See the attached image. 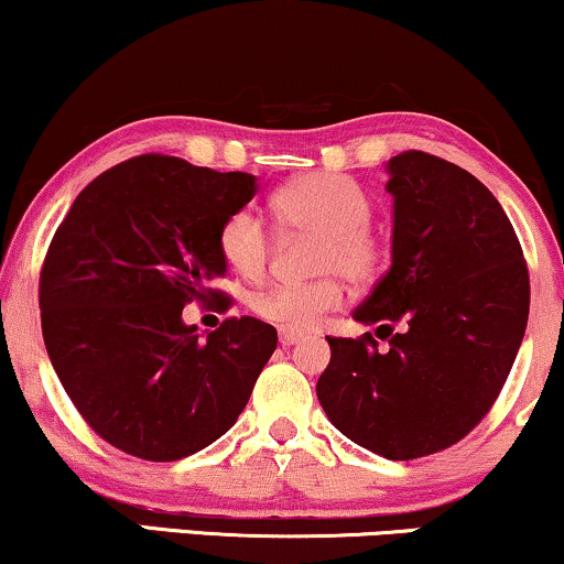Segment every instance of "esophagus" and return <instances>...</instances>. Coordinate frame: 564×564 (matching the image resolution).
I'll use <instances>...</instances> for the list:
<instances>
[{
    "instance_id": "34e87169",
    "label": "esophagus",
    "mask_w": 564,
    "mask_h": 564,
    "mask_svg": "<svg viewBox=\"0 0 564 564\" xmlns=\"http://www.w3.org/2000/svg\"><path fill=\"white\" fill-rule=\"evenodd\" d=\"M301 339H303L301 332H295V329H280V343H282L284 347L301 343Z\"/></svg>"
}]
</instances>
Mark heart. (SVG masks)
<instances>
[{
    "label": "heart",
    "mask_w": 564,
    "mask_h": 564,
    "mask_svg": "<svg viewBox=\"0 0 564 564\" xmlns=\"http://www.w3.org/2000/svg\"><path fill=\"white\" fill-rule=\"evenodd\" d=\"M271 212L282 232L316 235L314 282H276L250 297L256 316L282 329H314L345 297L343 276L350 284L377 280L381 248L371 235L373 204L350 177L311 172L290 180L271 196ZM219 253L235 274L256 280L267 269L271 235L253 208H238L219 227Z\"/></svg>",
    "instance_id": "1"
}]
</instances>
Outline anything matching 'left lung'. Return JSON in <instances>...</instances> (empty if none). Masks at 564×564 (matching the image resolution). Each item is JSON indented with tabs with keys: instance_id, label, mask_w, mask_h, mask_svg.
<instances>
[{
	"instance_id": "1",
	"label": "left lung",
	"mask_w": 564,
	"mask_h": 564,
	"mask_svg": "<svg viewBox=\"0 0 564 564\" xmlns=\"http://www.w3.org/2000/svg\"><path fill=\"white\" fill-rule=\"evenodd\" d=\"M387 172L392 267L352 316L379 324L389 350L371 332L326 337L316 394L347 440L415 460L460 442L495 405L523 343L531 282L505 208L470 172L423 151L392 156Z\"/></svg>"
}]
</instances>
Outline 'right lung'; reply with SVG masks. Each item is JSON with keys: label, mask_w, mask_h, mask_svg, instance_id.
<instances>
[{"label": "right lung", "mask_w": 564, "mask_h": 564, "mask_svg": "<svg viewBox=\"0 0 564 564\" xmlns=\"http://www.w3.org/2000/svg\"><path fill=\"white\" fill-rule=\"evenodd\" d=\"M248 172L143 154L101 172L54 232L41 329L67 398L101 440L170 463L217 442L248 405L276 329L227 318L200 343L187 303L227 295L219 227L256 196Z\"/></svg>", "instance_id": "1"}]
</instances>
